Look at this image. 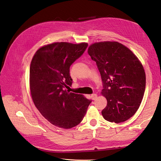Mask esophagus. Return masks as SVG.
Returning a JSON list of instances; mask_svg holds the SVG:
<instances>
[{
	"mask_svg": "<svg viewBox=\"0 0 161 161\" xmlns=\"http://www.w3.org/2000/svg\"><path fill=\"white\" fill-rule=\"evenodd\" d=\"M97 95L96 93H93L91 95V98L93 100H95L97 99Z\"/></svg>",
	"mask_w": 161,
	"mask_h": 161,
	"instance_id": "1",
	"label": "esophagus"
}]
</instances>
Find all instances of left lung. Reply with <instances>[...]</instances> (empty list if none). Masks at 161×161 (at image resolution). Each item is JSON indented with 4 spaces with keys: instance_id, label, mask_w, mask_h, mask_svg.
I'll return each instance as SVG.
<instances>
[{
    "instance_id": "1",
    "label": "left lung",
    "mask_w": 161,
    "mask_h": 161,
    "mask_svg": "<svg viewBox=\"0 0 161 161\" xmlns=\"http://www.w3.org/2000/svg\"><path fill=\"white\" fill-rule=\"evenodd\" d=\"M103 83L101 95L108 104L104 119L119 124L132 117L140 105L146 87L142 63L128 47L118 42H100L88 47Z\"/></svg>"
}]
</instances>
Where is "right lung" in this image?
<instances>
[{
	"instance_id": "add662e5",
	"label": "right lung",
	"mask_w": 161,
	"mask_h": 161,
	"mask_svg": "<svg viewBox=\"0 0 161 161\" xmlns=\"http://www.w3.org/2000/svg\"><path fill=\"white\" fill-rule=\"evenodd\" d=\"M88 43L54 42L41 47L30 64V89L41 114L53 125L69 129L79 125L91 101L66 90L72 85L70 66ZM70 88V87H69Z\"/></svg>"
}]
</instances>
